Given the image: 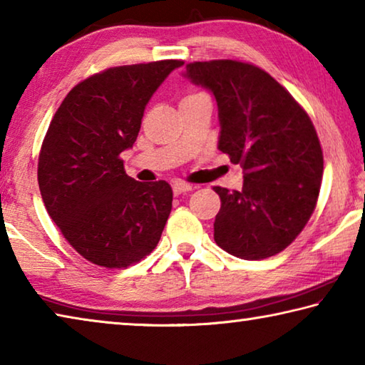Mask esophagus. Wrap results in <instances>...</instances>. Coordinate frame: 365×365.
<instances>
[{
	"instance_id": "1",
	"label": "esophagus",
	"mask_w": 365,
	"mask_h": 365,
	"mask_svg": "<svg viewBox=\"0 0 365 365\" xmlns=\"http://www.w3.org/2000/svg\"><path fill=\"white\" fill-rule=\"evenodd\" d=\"M172 190H174V195L178 196V195L188 193V191L193 190V185H190V183H175L174 187H172Z\"/></svg>"
}]
</instances>
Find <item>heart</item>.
Returning <instances> with one entry per match:
<instances>
[{
    "instance_id": "1",
    "label": "heart",
    "mask_w": 365,
    "mask_h": 365,
    "mask_svg": "<svg viewBox=\"0 0 365 365\" xmlns=\"http://www.w3.org/2000/svg\"><path fill=\"white\" fill-rule=\"evenodd\" d=\"M201 96H206L205 93H200V91H195V93H190V95H187L183 98L182 101H188V100H195V98H201ZM180 101V103H182Z\"/></svg>"
}]
</instances>
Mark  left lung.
I'll return each instance as SVG.
<instances>
[{"label": "left lung", "mask_w": 365, "mask_h": 365, "mask_svg": "<svg viewBox=\"0 0 365 365\" xmlns=\"http://www.w3.org/2000/svg\"><path fill=\"white\" fill-rule=\"evenodd\" d=\"M187 77L219 106V150L243 169V188L220 196L214 240L228 255L259 261L292 245L316 209L324 154L316 128L289 91L251 63L196 61Z\"/></svg>", "instance_id": "8db88e82"}]
</instances>
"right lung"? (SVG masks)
Returning <instances> with one entry per match:
<instances>
[{
	"instance_id": "obj_1",
	"label": "right lung",
	"mask_w": 365,
	"mask_h": 365,
	"mask_svg": "<svg viewBox=\"0 0 365 365\" xmlns=\"http://www.w3.org/2000/svg\"><path fill=\"white\" fill-rule=\"evenodd\" d=\"M183 61L109 67L82 80L61 103L38 156L49 217L91 264L123 269L156 248L172 209L168 182H137L120 153L138 137L158 86Z\"/></svg>"
}]
</instances>
